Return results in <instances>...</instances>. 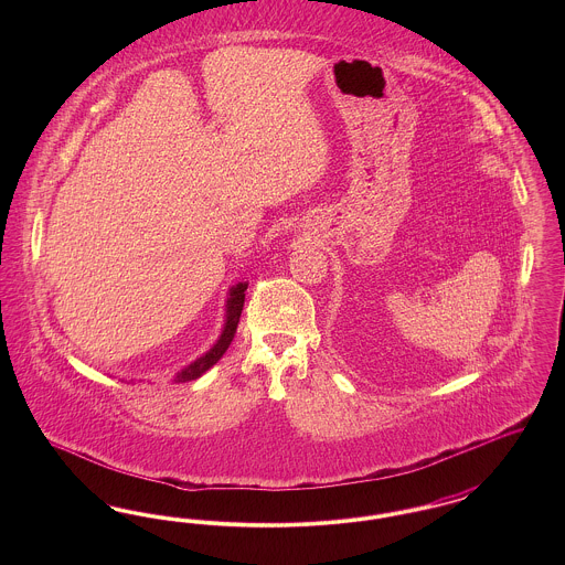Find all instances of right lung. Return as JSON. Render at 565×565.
I'll use <instances>...</instances> for the list:
<instances>
[{
  "label": "right lung",
  "mask_w": 565,
  "mask_h": 565,
  "mask_svg": "<svg viewBox=\"0 0 565 565\" xmlns=\"http://www.w3.org/2000/svg\"><path fill=\"white\" fill-rule=\"evenodd\" d=\"M245 290H247V284H237V286L231 288L228 300H226V322H224V330H222L220 339L215 341L214 348L207 351L205 355L196 358L186 369H182V371L175 375V383H184V381L199 379L205 371H210V369L214 366L215 362L224 355V351L228 350V345H231V341H233V337H235V332H237L239 318H242Z\"/></svg>",
  "instance_id": "obj_1"
}]
</instances>
